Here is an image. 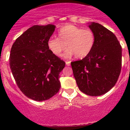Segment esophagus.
Masks as SVG:
<instances>
[{
    "mask_svg": "<svg viewBox=\"0 0 130 130\" xmlns=\"http://www.w3.org/2000/svg\"><path fill=\"white\" fill-rule=\"evenodd\" d=\"M65 63H66L67 66H70V61H65Z\"/></svg>",
    "mask_w": 130,
    "mask_h": 130,
    "instance_id": "34e87169",
    "label": "esophagus"
}]
</instances>
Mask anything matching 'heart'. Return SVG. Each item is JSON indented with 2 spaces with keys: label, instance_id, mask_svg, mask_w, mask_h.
Wrapping results in <instances>:
<instances>
[{
  "label": "heart",
  "instance_id": "obj_1",
  "mask_svg": "<svg viewBox=\"0 0 130 130\" xmlns=\"http://www.w3.org/2000/svg\"><path fill=\"white\" fill-rule=\"evenodd\" d=\"M58 36V38L49 39L47 43L50 50L57 57L62 55L67 46V57L75 55L82 59L89 55L95 44V35L91 30L74 25L64 26L59 30Z\"/></svg>",
  "mask_w": 130,
  "mask_h": 130
}]
</instances>
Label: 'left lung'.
<instances>
[{"mask_svg":"<svg viewBox=\"0 0 130 130\" xmlns=\"http://www.w3.org/2000/svg\"><path fill=\"white\" fill-rule=\"evenodd\" d=\"M95 35L91 52L82 60L71 62L78 89L87 95L99 96L115 86L121 69L122 50L113 32L101 24L89 26Z\"/></svg>","mask_w":130,"mask_h":130,"instance_id":"8db88e82","label":"left lung"}]
</instances>
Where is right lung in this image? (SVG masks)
I'll return each instance as SVG.
<instances>
[{
	"instance_id": "obj_1",
	"label": "right lung",
	"mask_w": 130,
	"mask_h": 130,
	"mask_svg": "<svg viewBox=\"0 0 130 130\" xmlns=\"http://www.w3.org/2000/svg\"><path fill=\"white\" fill-rule=\"evenodd\" d=\"M55 29L53 24L35 25L12 46L9 64L13 77L22 92L32 100H48L60 89V73L65 63L47 45Z\"/></svg>"
}]
</instances>
